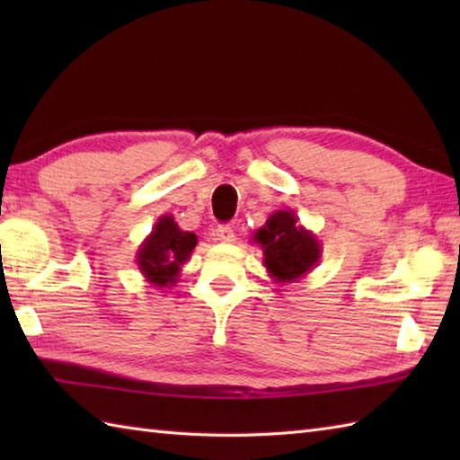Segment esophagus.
Masks as SVG:
<instances>
[{"mask_svg": "<svg viewBox=\"0 0 460 460\" xmlns=\"http://www.w3.org/2000/svg\"><path fill=\"white\" fill-rule=\"evenodd\" d=\"M213 235L219 243H235V231H233L229 225H221V227L215 229Z\"/></svg>", "mask_w": 460, "mask_h": 460, "instance_id": "obj_1", "label": "esophagus"}]
</instances>
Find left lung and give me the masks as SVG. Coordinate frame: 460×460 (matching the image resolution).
Here are the masks:
<instances>
[{
  "mask_svg": "<svg viewBox=\"0 0 460 460\" xmlns=\"http://www.w3.org/2000/svg\"><path fill=\"white\" fill-rule=\"evenodd\" d=\"M262 249V265L269 277L285 285L305 279L318 265L322 243L314 233L298 223L292 209H279L252 235Z\"/></svg>",
  "mask_w": 460,
  "mask_h": 460,
  "instance_id": "1",
  "label": "left lung"
}]
</instances>
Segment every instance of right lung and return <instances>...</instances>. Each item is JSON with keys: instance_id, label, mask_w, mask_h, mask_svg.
I'll use <instances>...</instances> for the list:
<instances>
[{"instance_id": "1", "label": "right lung", "mask_w": 460, "mask_h": 460, "mask_svg": "<svg viewBox=\"0 0 460 460\" xmlns=\"http://www.w3.org/2000/svg\"><path fill=\"white\" fill-rule=\"evenodd\" d=\"M198 245V235L180 229L173 215H162L154 223L152 233L136 251V265L146 282L155 288L173 287L180 272Z\"/></svg>"}]
</instances>
